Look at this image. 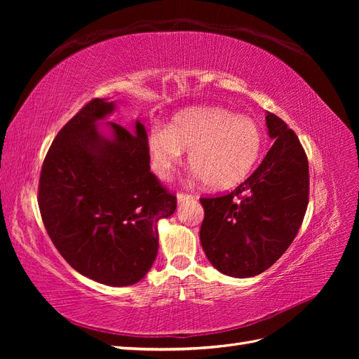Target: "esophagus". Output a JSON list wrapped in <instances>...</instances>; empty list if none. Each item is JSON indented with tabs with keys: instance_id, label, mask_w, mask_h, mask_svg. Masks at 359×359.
<instances>
[{
	"instance_id": "1",
	"label": "esophagus",
	"mask_w": 359,
	"mask_h": 359,
	"mask_svg": "<svg viewBox=\"0 0 359 359\" xmlns=\"http://www.w3.org/2000/svg\"><path fill=\"white\" fill-rule=\"evenodd\" d=\"M187 199H193V194H190V193H184V191H180V193L177 194V201H178V203H181V202H184V201H187Z\"/></svg>"
}]
</instances>
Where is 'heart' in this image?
<instances>
[{
  "instance_id": "heart-1",
  "label": "heart",
  "mask_w": 359,
  "mask_h": 359,
  "mask_svg": "<svg viewBox=\"0 0 359 359\" xmlns=\"http://www.w3.org/2000/svg\"><path fill=\"white\" fill-rule=\"evenodd\" d=\"M262 144L253 119L215 106L184 109L165 128L154 127L147 139L151 168L160 178L180 165L182 151H190L191 169L214 190L240 184L255 168Z\"/></svg>"
}]
</instances>
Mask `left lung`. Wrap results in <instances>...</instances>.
Segmentation results:
<instances>
[{"mask_svg":"<svg viewBox=\"0 0 359 359\" xmlns=\"http://www.w3.org/2000/svg\"><path fill=\"white\" fill-rule=\"evenodd\" d=\"M273 147L259 168L233 191L201 198V244L220 273L245 278L281 257L302 224L309 205V160L283 119L266 115Z\"/></svg>","mask_w":359,"mask_h":359,"instance_id":"1","label":"left lung"}]
</instances>
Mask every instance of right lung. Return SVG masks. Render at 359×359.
<instances>
[{
    "label": "right lung",
    "mask_w": 359,
    "mask_h": 359,
    "mask_svg": "<svg viewBox=\"0 0 359 359\" xmlns=\"http://www.w3.org/2000/svg\"><path fill=\"white\" fill-rule=\"evenodd\" d=\"M114 102L93 99L64 126L43 161L39 208L53 245L82 276L107 286L142 280L158 252L157 222L177 210V196L151 172L144 124L133 132L97 121Z\"/></svg>",
    "instance_id": "1"
}]
</instances>
